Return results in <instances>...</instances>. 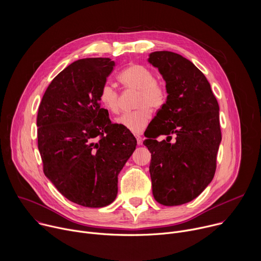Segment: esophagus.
Returning a JSON list of instances; mask_svg holds the SVG:
<instances>
[{
  "label": "esophagus",
  "instance_id": "34e87169",
  "mask_svg": "<svg viewBox=\"0 0 261 261\" xmlns=\"http://www.w3.org/2000/svg\"><path fill=\"white\" fill-rule=\"evenodd\" d=\"M135 137H136V140H137V143H138V145L142 144V137H141L140 135H136Z\"/></svg>",
  "mask_w": 261,
  "mask_h": 261
}]
</instances>
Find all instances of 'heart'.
Returning <instances> with one entry per match:
<instances>
[{
	"instance_id": "b5f03b06",
	"label": "heart",
	"mask_w": 261,
	"mask_h": 261,
	"mask_svg": "<svg viewBox=\"0 0 261 261\" xmlns=\"http://www.w3.org/2000/svg\"><path fill=\"white\" fill-rule=\"evenodd\" d=\"M119 81L126 90L137 91L135 106L137 109L121 116L117 123L134 133L142 132L152 119V108H159L165 102V91L156 82L154 72L140 64L125 68L119 75ZM99 100L103 107L111 114H118L121 109V96L118 90L105 83L100 90Z\"/></svg>"
}]
</instances>
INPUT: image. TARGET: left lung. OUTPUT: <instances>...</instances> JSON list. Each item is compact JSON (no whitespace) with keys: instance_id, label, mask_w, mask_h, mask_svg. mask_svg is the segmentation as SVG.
Segmentation results:
<instances>
[{"instance_id":"obj_1","label":"left lung","mask_w":261,"mask_h":261,"mask_svg":"<svg viewBox=\"0 0 261 261\" xmlns=\"http://www.w3.org/2000/svg\"><path fill=\"white\" fill-rule=\"evenodd\" d=\"M147 61L158 68L168 94L143 141L152 154L153 195L160 204L179 205L196 198L214 177L222 139L219 104L189 60L164 50L150 54ZM160 135L167 139L158 142Z\"/></svg>"}]
</instances>
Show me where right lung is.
<instances>
[{
  "instance_id": "add662e5",
  "label": "right lung",
  "mask_w": 261,
  "mask_h": 261,
  "mask_svg": "<svg viewBox=\"0 0 261 261\" xmlns=\"http://www.w3.org/2000/svg\"><path fill=\"white\" fill-rule=\"evenodd\" d=\"M108 58L73 62L53 80L37 116L46 177L70 201L103 207L118 194V175L137 141L100 107L101 87L114 70Z\"/></svg>"
}]
</instances>
